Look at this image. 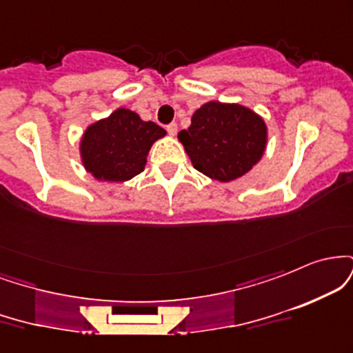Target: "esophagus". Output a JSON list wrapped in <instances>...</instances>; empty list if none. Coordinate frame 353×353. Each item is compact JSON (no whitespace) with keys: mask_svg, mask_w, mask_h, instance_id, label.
<instances>
[{"mask_svg":"<svg viewBox=\"0 0 353 353\" xmlns=\"http://www.w3.org/2000/svg\"><path fill=\"white\" fill-rule=\"evenodd\" d=\"M165 129H168V132H169V134H171V136H176V134H177V124H176V123L168 124V128H165Z\"/></svg>","mask_w":353,"mask_h":353,"instance_id":"1","label":"esophagus"}]
</instances>
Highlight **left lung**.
I'll return each mask as SVG.
<instances>
[{"label": "left lung", "mask_w": 353, "mask_h": 353, "mask_svg": "<svg viewBox=\"0 0 353 353\" xmlns=\"http://www.w3.org/2000/svg\"><path fill=\"white\" fill-rule=\"evenodd\" d=\"M179 141L197 171L210 179L230 182L261 161L267 144V125L252 109L210 101L192 114Z\"/></svg>", "instance_id": "1"}]
</instances>
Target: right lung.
<instances>
[{
  "mask_svg": "<svg viewBox=\"0 0 353 353\" xmlns=\"http://www.w3.org/2000/svg\"><path fill=\"white\" fill-rule=\"evenodd\" d=\"M165 131L134 111L119 108L84 131L79 151L84 169L98 181L124 182L144 171L145 157Z\"/></svg>",
  "mask_w": 353,
  "mask_h": 353,
  "instance_id": "obj_1",
  "label": "right lung"
}]
</instances>
